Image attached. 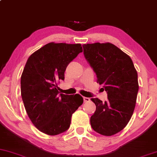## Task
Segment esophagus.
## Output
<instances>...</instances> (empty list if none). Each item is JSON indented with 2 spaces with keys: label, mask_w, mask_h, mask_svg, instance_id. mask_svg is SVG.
<instances>
[{
  "label": "esophagus",
  "mask_w": 157,
  "mask_h": 157,
  "mask_svg": "<svg viewBox=\"0 0 157 157\" xmlns=\"http://www.w3.org/2000/svg\"><path fill=\"white\" fill-rule=\"evenodd\" d=\"M83 100H84V102H90V98H89V97H84Z\"/></svg>",
  "instance_id": "1"
}]
</instances>
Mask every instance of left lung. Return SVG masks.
Returning <instances> with one entry per match:
<instances>
[{
	"instance_id": "obj_1",
	"label": "left lung",
	"mask_w": 157,
	"mask_h": 157,
	"mask_svg": "<svg viewBox=\"0 0 157 157\" xmlns=\"http://www.w3.org/2000/svg\"><path fill=\"white\" fill-rule=\"evenodd\" d=\"M84 56L96 73L97 82L108 94L102 102L91 98L96 111L91 117V125L103 136L120 132L130 121L139 90L137 71L127 54L111 43L83 45Z\"/></svg>"
}]
</instances>
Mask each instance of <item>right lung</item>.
Wrapping results in <instances>:
<instances>
[{
  "mask_svg": "<svg viewBox=\"0 0 157 157\" xmlns=\"http://www.w3.org/2000/svg\"><path fill=\"white\" fill-rule=\"evenodd\" d=\"M82 52L80 44L49 43L29 56L21 78L27 114L41 132L55 136L68 130L73 113L82 105L78 94H59L68 65Z\"/></svg>",
  "mask_w": 157,
  "mask_h": 157,
  "instance_id": "obj_1",
  "label": "right lung"
}]
</instances>
